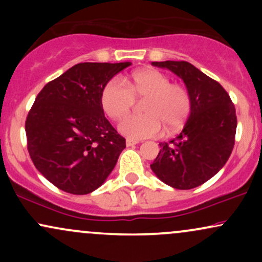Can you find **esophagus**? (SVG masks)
Listing matches in <instances>:
<instances>
[{
    "mask_svg": "<svg viewBox=\"0 0 262 262\" xmlns=\"http://www.w3.org/2000/svg\"><path fill=\"white\" fill-rule=\"evenodd\" d=\"M138 143H139V141L133 140V139H127V141H125L127 146H133V145H135V144H138Z\"/></svg>",
    "mask_w": 262,
    "mask_h": 262,
    "instance_id": "obj_1",
    "label": "esophagus"
}]
</instances>
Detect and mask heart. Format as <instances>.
<instances>
[{"instance_id":"1","label":"heart","mask_w":262,"mask_h":262,"mask_svg":"<svg viewBox=\"0 0 262 262\" xmlns=\"http://www.w3.org/2000/svg\"><path fill=\"white\" fill-rule=\"evenodd\" d=\"M145 99L141 109L144 115L125 116L135 98ZM101 106L113 121H119V132L129 139H145L159 135L165 128L167 134L181 130L192 112L188 90L172 83L166 74L155 69L134 71L129 87L118 77L110 80L101 93Z\"/></svg>"}]
</instances>
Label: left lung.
Instances as JSON below:
<instances>
[{
  "label": "left lung",
  "mask_w": 262,
  "mask_h": 262,
  "mask_svg": "<svg viewBox=\"0 0 262 262\" xmlns=\"http://www.w3.org/2000/svg\"><path fill=\"white\" fill-rule=\"evenodd\" d=\"M181 77L192 98V112L180 135L160 143L150 165L162 182L191 189L212 179L233 151L236 114L229 95L219 82L187 61H154Z\"/></svg>",
  "instance_id": "obj_1"
}]
</instances>
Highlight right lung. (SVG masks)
<instances>
[{"instance_id": "obj_1", "label": "right lung", "mask_w": 262, "mask_h": 262, "mask_svg": "<svg viewBox=\"0 0 262 262\" xmlns=\"http://www.w3.org/2000/svg\"><path fill=\"white\" fill-rule=\"evenodd\" d=\"M130 62H80L38 93L26 121L27 146L39 172L71 194L106 181L125 139L104 117L103 87Z\"/></svg>"}]
</instances>
